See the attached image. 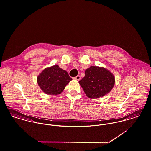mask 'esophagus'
I'll return each instance as SVG.
<instances>
[{"label":"esophagus","instance_id":"obj_1","mask_svg":"<svg viewBox=\"0 0 151 151\" xmlns=\"http://www.w3.org/2000/svg\"><path fill=\"white\" fill-rule=\"evenodd\" d=\"M74 79H76V80H77V81H79V80L81 79V76H80L79 75H78V76H76V77H75Z\"/></svg>","mask_w":151,"mask_h":151}]
</instances>
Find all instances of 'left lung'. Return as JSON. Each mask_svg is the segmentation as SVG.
<instances>
[{"mask_svg": "<svg viewBox=\"0 0 151 151\" xmlns=\"http://www.w3.org/2000/svg\"><path fill=\"white\" fill-rule=\"evenodd\" d=\"M79 83L90 99L107 95L113 88L115 79L113 73L101 67L91 66L85 70V76Z\"/></svg>", "mask_w": 151, "mask_h": 151, "instance_id": "8db88e82", "label": "left lung"}]
</instances>
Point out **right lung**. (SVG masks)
Returning a JSON list of instances; mask_svg holds the SVG:
<instances>
[{
	"mask_svg": "<svg viewBox=\"0 0 151 151\" xmlns=\"http://www.w3.org/2000/svg\"><path fill=\"white\" fill-rule=\"evenodd\" d=\"M72 79L67 72L55 65L46 68L37 77V82L45 94L58 95L61 94Z\"/></svg>",
	"mask_w": 151,
	"mask_h": 151,
	"instance_id": "1",
	"label": "right lung"
}]
</instances>
